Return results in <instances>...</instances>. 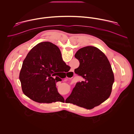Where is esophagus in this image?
Returning a JSON list of instances; mask_svg holds the SVG:
<instances>
[{"instance_id":"obj_1","label":"esophagus","mask_w":134,"mask_h":134,"mask_svg":"<svg viewBox=\"0 0 134 134\" xmlns=\"http://www.w3.org/2000/svg\"><path fill=\"white\" fill-rule=\"evenodd\" d=\"M72 71H70L69 73H72ZM72 73H73V72H72Z\"/></svg>"}]
</instances>
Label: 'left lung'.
Masks as SVG:
<instances>
[{"instance_id":"obj_1","label":"left lung","mask_w":134,"mask_h":134,"mask_svg":"<svg viewBox=\"0 0 134 134\" xmlns=\"http://www.w3.org/2000/svg\"><path fill=\"white\" fill-rule=\"evenodd\" d=\"M75 57L80 62L75 72L85 81L76 83L66 100L73 104L91 109L110 97L114 81L111 66L104 53L93 46L79 49Z\"/></svg>"}]
</instances>
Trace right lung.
<instances>
[{"instance_id": "add662e5", "label": "right lung", "mask_w": 134, "mask_h": 134, "mask_svg": "<svg viewBox=\"0 0 134 134\" xmlns=\"http://www.w3.org/2000/svg\"><path fill=\"white\" fill-rule=\"evenodd\" d=\"M67 66L57 46L50 42L38 43L23 62L19 79L23 93L39 103L64 101L55 83L62 81L58 76Z\"/></svg>"}]
</instances>
